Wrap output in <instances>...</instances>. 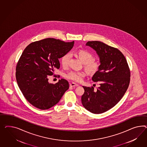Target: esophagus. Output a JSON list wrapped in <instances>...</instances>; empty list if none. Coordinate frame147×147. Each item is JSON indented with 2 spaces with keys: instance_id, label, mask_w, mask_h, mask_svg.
<instances>
[{
  "instance_id": "obj_1",
  "label": "esophagus",
  "mask_w": 147,
  "mask_h": 147,
  "mask_svg": "<svg viewBox=\"0 0 147 147\" xmlns=\"http://www.w3.org/2000/svg\"><path fill=\"white\" fill-rule=\"evenodd\" d=\"M70 86L71 87H78V86H79V84L74 83V82H71V83H70Z\"/></svg>"
}]
</instances>
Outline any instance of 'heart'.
<instances>
[{
	"label": "heart",
	"mask_w": 147,
	"mask_h": 147,
	"mask_svg": "<svg viewBox=\"0 0 147 147\" xmlns=\"http://www.w3.org/2000/svg\"><path fill=\"white\" fill-rule=\"evenodd\" d=\"M75 53L84 63V66L88 71L91 73H95L98 71L99 67V63L94 59V56L91 53L86 50H81L76 51ZM71 58V53L70 52H67L62 56L60 59V63L63 67H67ZM86 75L87 73L86 71H71L66 74V77L68 79L71 80L73 81L80 82Z\"/></svg>",
	"instance_id": "1"
}]
</instances>
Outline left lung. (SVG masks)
<instances>
[{"mask_svg":"<svg viewBox=\"0 0 147 147\" xmlns=\"http://www.w3.org/2000/svg\"><path fill=\"white\" fill-rule=\"evenodd\" d=\"M95 50L99 58V68L92 80L99 87L83 86L81 97L84 107L92 113L99 114L115 107L122 98L130 82V70L127 60L120 51L99 41H89L86 44Z\"/></svg>","mask_w":147,"mask_h":147,"instance_id":"obj_1","label":"left lung"}]
</instances>
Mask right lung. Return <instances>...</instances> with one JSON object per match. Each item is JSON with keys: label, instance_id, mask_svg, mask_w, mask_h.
I'll list each match as a JSON object with an SVG mask.
<instances>
[{"label": "right lung", "instance_id": "obj_1", "mask_svg": "<svg viewBox=\"0 0 147 147\" xmlns=\"http://www.w3.org/2000/svg\"><path fill=\"white\" fill-rule=\"evenodd\" d=\"M74 44L48 38L32 42L24 50L16 65V81L24 97L34 107L40 110L51 108L69 88L67 80L50 84L48 77L59 68V59Z\"/></svg>", "mask_w": 147, "mask_h": 147}]
</instances>
